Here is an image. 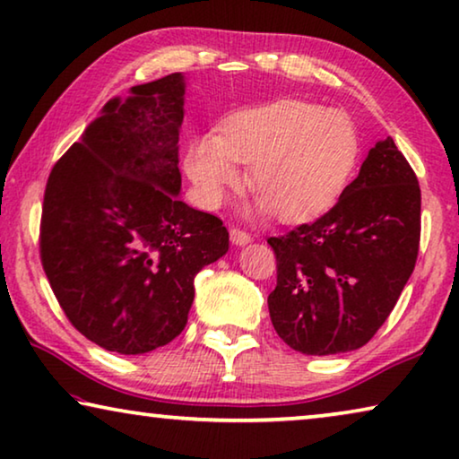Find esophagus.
<instances>
[{
	"instance_id": "1",
	"label": "esophagus",
	"mask_w": 459,
	"mask_h": 459,
	"mask_svg": "<svg viewBox=\"0 0 459 459\" xmlns=\"http://www.w3.org/2000/svg\"><path fill=\"white\" fill-rule=\"evenodd\" d=\"M230 241L232 245H237V247H243V245L251 243V235L241 229H230Z\"/></svg>"
}]
</instances>
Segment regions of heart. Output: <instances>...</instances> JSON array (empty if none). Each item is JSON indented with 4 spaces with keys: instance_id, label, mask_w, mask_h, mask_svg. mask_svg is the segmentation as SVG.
I'll use <instances>...</instances> for the list:
<instances>
[{
    "instance_id": "heart-1",
    "label": "heart",
    "mask_w": 459,
    "mask_h": 459,
    "mask_svg": "<svg viewBox=\"0 0 459 459\" xmlns=\"http://www.w3.org/2000/svg\"><path fill=\"white\" fill-rule=\"evenodd\" d=\"M360 138L346 113L316 102L280 99L230 113L216 135L194 140L183 167L204 206L218 208L249 164L255 214L286 224L317 221L344 195L357 170Z\"/></svg>"
}]
</instances>
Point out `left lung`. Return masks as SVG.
Here are the masks:
<instances>
[{"label":"left lung","instance_id":"obj_1","mask_svg":"<svg viewBox=\"0 0 459 459\" xmlns=\"http://www.w3.org/2000/svg\"><path fill=\"white\" fill-rule=\"evenodd\" d=\"M268 243L278 262L268 297L278 336L316 357L357 351L389 317L414 270L419 179L394 140H381L336 206Z\"/></svg>","mask_w":459,"mask_h":459}]
</instances>
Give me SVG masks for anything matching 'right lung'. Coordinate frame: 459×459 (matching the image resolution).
<instances>
[{
    "mask_svg": "<svg viewBox=\"0 0 459 459\" xmlns=\"http://www.w3.org/2000/svg\"><path fill=\"white\" fill-rule=\"evenodd\" d=\"M186 76L115 97L55 164L40 262L61 309L94 344L143 354L187 324L194 280L229 251L221 218L179 200Z\"/></svg>",
    "mask_w": 459,
    "mask_h": 459,
    "instance_id": "right-lung-1",
    "label": "right lung"
}]
</instances>
